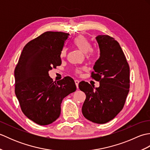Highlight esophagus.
I'll use <instances>...</instances> for the list:
<instances>
[{
    "label": "esophagus",
    "instance_id": "obj_1",
    "mask_svg": "<svg viewBox=\"0 0 150 150\" xmlns=\"http://www.w3.org/2000/svg\"><path fill=\"white\" fill-rule=\"evenodd\" d=\"M75 83L76 84V86H77V88H79V81L78 80H75Z\"/></svg>",
    "mask_w": 150,
    "mask_h": 150
}]
</instances>
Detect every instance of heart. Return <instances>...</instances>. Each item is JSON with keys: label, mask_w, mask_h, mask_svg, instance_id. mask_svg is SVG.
I'll return each mask as SVG.
<instances>
[{"label": "heart", "mask_w": 150, "mask_h": 150, "mask_svg": "<svg viewBox=\"0 0 150 150\" xmlns=\"http://www.w3.org/2000/svg\"><path fill=\"white\" fill-rule=\"evenodd\" d=\"M75 45L78 47V49L84 53H88V56L90 58H93L97 54V51L91 48L90 41L84 35H79L74 39ZM66 54V48H64L61 53V56L64 57ZM81 71V69H75V73L76 74H80Z\"/></svg>", "instance_id": "1"}]
</instances>
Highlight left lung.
Segmentation results:
<instances>
[{
	"instance_id": "8db88e82",
	"label": "left lung",
	"mask_w": 150,
	"mask_h": 150,
	"mask_svg": "<svg viewBox=\"0 0 150 150\" xmlns=\"http://www.w3.org/2000/svg\"><path fill=\"white\" fill-rule=\"evenodd\" d=\"M100 57L91 77L100 82L98 88L82 81L79 89L86 98L82 108L84 117L97 124L112 120L122 110L129 89V66L120 44L113 37L98 35Z\"/></svg>"
}]
</instances>
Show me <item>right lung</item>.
<instances>
[{
	"instance_id": "add662e5",
	"label": "right lung",
	"mask_w": 150,
	"mask_h": 150,
	"mask_svg": "<svg viewBox=\"0 0 150 150\" xmlns=\"http://www.w3.org/2000/svg\"><path fill=\"white\" fill-rule=\"evenodd\" d=\"M69 33L46 31L24 47L15 69L16 97L23 113L39 125L60 116L63 98L76 90L73 79L53 82L49 71L62 63L60 55Z\"/></svg>"
}]
</instances>
